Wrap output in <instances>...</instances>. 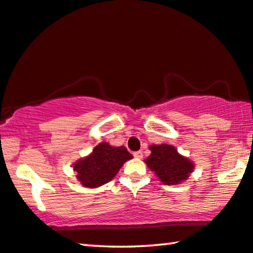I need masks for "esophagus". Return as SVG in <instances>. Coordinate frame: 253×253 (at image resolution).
Returning a JSON list of instances; mask_svg holds the SVG:
<instances>
[{"label": "esophagus", "instance_id": "obj_1", "mask_svg": "<svg viewBox=\"0 0 253 253\" xmlns=\"http://www.w3.org/2000/svg\"><path fill=\"white\" fill-rule=\"evenodd\" d=\"M134 156L135 158H137V159H142L143 158V152L142 151H136V152H134Z\"/></svg>", "mask_w": 253, "mask_h": 253}]
</instances>
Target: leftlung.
<instances>
[{"mask_svg":"<svg viewBox=\"0 0 253 253\" xmlns=\"http://www.w3.org/2000/svg\"><path fill=\"white\" fill-rule=\"evenodd\" d=\"M151 155L145 160L148 169L154 171L164 184H179L189 177L194 164L168 144L150 146Z\"/></svg>","mask_w":253,"mask_h":253,"instance_id":"left-lung-1","label":"left lung"}]
</instances>
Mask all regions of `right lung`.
Listing matches in <instances>:
<instances>
[{
  "label": "right lung",
  "mask_w": 253,
  "mask_h": 253,
  "mask_svg": "<svg viewBox=\"0 0 253 253\" xmlns=\"http://www.w3.org/2000/svg\"><path fill=\"white\" fill-rule=\"evenodd\" d=\"M131 158L133 155L125 146L112 147L108 143H101L93 153L76 162L73 168L78 172L76 178L84 187L95 188L110 181L123 164Z\"/></svg>",
  "instance_id": "1"
}]
</instances>
